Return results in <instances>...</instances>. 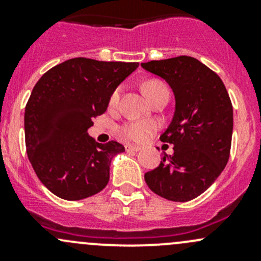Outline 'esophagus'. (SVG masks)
<instances>
[{"label":"esophagus","mask_w":261,"mask_h":261,"mask_svg":"<svg viewBox=\"0 0 261 261\" xmlns=\"http://www.w3.org/2000/svg\"><path fill=\"white\" fill-rule=\"evenodd\" d=\"M125 147H126V151H139V150H141V146L133 145V144H127Z\"/></svg>","instance_id":"1"}]
</instances>
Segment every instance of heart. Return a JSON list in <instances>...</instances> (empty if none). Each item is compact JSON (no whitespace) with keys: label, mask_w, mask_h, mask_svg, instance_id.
I'll list each match as a JSON object with an SVG mask.
<instances>
[{"label":"heart","mask_w":261,"mask_h":261,"mask_svg":"<svg viewBox=\"0 0 261 261\" xmlns=\"http://www.w3.org/2000/svg\"><path fill=\"white\" fill-rule=\"evenodd\" d=\"M143 89L145 92L146 97L149 99L154 98L158 93L163 91H168L167 86L163 83L162 81L158 80H150L146 81L143 84ZM121 96V88H116L112 92L111 97H110V106L115 107L116 105L120 101ZM155 130V125L152 122H147V121H139V122H127L125 125L120 126L118 128V133L123 136L127 140L133 141H143L144 139L147 138V135L152 133Z\"/></svg>","instance_id":"1"}]
</instances>
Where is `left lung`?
<instances>
[{
  "label": "left lung",
  "instance_id": "obj_1",
  "mask_svg": "<svg viewBox=\"0 0 261 261\" xmlns=\"http://www.w3.org/2000/svg\"><path fill=\"white\" fill-rule=\"evenodd\" d=\"M141 67L167 81L175 97L173 120L160 136L174 152L163 154L160 164L145 173V181L163 198L191 201L212 186L230 158V96L221 78L196 58L180 55Z\"/></svg>",
  "mask_w": 261,
  "mask_h": 261
}]
</instances>
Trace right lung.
<instances>
[{
	"label": "right lung",
	"instance_id": "obj_1",
	"mask_svg": "<svg viewBox=\"0 0 261 261\" xmlns=\"http://www.w3.org/2000/svg\"><path fill=\"white\" fill-rule=\"evenodd\" d=\"M138 67L73 58L49 69L34 87L25 107L26 151L39 179L59 198H87L109 183L112 158L125 147L114 140L96 143L87 131Z\"/></svg>",
	"mask_w": 261,
	"mask_h": 261
}]
</instances>
